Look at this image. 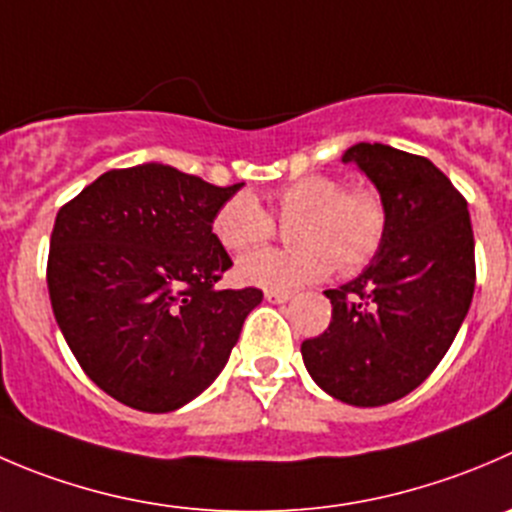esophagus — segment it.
Listing matches in <instances>:
<instances>
[{"label":"esophagus","mask_w":512,"mask_h":512,"mask_svg":"<svg viewBox=\"0 0 512 512\" xmlns=\"http://www.w3.org/2000/svg\"><path fill=\"white\" fill-rule=\"evenodd\" d=\"M267 302H275V305H282V302L292 300V292H282V290H267L265 292Z\"/></svg>","instance_id":"1"}]
</instances>
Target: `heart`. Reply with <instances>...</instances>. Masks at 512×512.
I'll use <instances>...</instances> for the list:
<instances>
[{
  "label": "heart",
  "mask_w": 512,
  "mask_h": 512,
  "mask_svg": "<svg viewBox=\"0 0 512 512\" xmlns=\"http://www.w3.org/2000/svg\"><path fill=\"white\" fill-rule=\"evenodd\" d=\"M275 210L291 220L287 250H257L237 262L240 282L292 290L330 275L365 267L388 232V207L370 187H347L337 177L307 175L275 192ZM272 217L250 192H237L212 217V235L227 252H245L272 235Z\"/></svg>",
  "instance_id": "1"
}]
</instances>
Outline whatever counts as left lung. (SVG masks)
I'll use <instances>...</instances> for the list:
<instances>
[{
    "instance_id": "8db88e82",
    "label": "left lung",
    "mask_w": 512,
    "mask_h": 512,
    "mask_svg": "<svg viewBox=\"0 0 512 512\" xmlns=\"http://www.w3.org/2000/svg\"><path fill=\"white\" fill-rule=\"evenodd\" d=\"M342 162L380 192L388 232L355 280L325 290L330 327L300 352L327 395L377 408L413 393L453 345L473 302L475 240L468 202L428 157L357 142Z\"/></svg>"
}]
</instances>
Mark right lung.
<instances>
[{
  "instance_id": "add662e5",
  "label": "right lung",
  "mask_w": 512,
  "mask_h": 512,
  "mask_svg": "<svg viewBox=\"0 0 512 512\" xmlns=\"http://www.w3.org/2000/svg\"><path fill=\"white\" fill-rule=\"evenodd\" d=\"M240 185L160 162L109 170L57 212L47 287L89 380L122 405L170 413L220 375L257 287L217 290L232 260L212 217Z\"/></svg>"
}]
</instances>
